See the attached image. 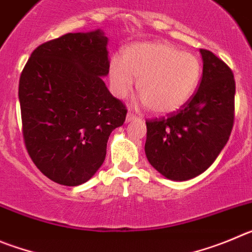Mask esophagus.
Wrapping results in <instances>:
<instances>
[{
	"instance_id": "obj_1",
	"label": "esophagus",
	"mask_w": 252,
	"mask_h": 252,
	"mask_svg": "<svg viewBox=\"0 0 252 252\" xmlns=\"http://www.w3.org/2000/svg\"><path fill=\"white\" fill-rule=\"evenodd\" d=\"M138 119H139V118L137 117V115L134 114V113H131V112H128L126 113V121L128 122H134V121H138Z\"/></svg>"
}]
</instances>
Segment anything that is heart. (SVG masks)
I'll return each instance as SVG.
<instances>
[{
	"label": "heart",
	"instance_id": "heart-1",
	"mask_svg": "<svg viewBox=\"0 0 252 252\" xmlns=\"http://www.w3.org/2000/svg\"><path fill=\"white\" fill-rule=\"evenodd\" d=\"M202 65L196 55L165 42H143L126 47L121 61L113 60L109 80L118 98H126L137 79V93L157 114L182 108L196 92Z\"/></svg>",
	"mask_w": 252,
	"mask_h": 252
}]
</instances>
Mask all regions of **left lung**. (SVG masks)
I'll return each mask as SVG.
<instances>
[{"mask_svg":"<svg viewBox=\"0 0 252 252\" xmlns=\"http://www.w3.org/2000/svg\"><path fill=\"white\" fill-rule=\"evenodd\" d=\"M199 53L202 79L193 96L177 112L146 122L147 158L172 181L203 173L226 146L233 126L236 85L232 70L208 50Z\"/></svg>","mask_w":252,"mask_h":252,"instance_id":"left-lung-1","label":"left lung"}]
</instances>
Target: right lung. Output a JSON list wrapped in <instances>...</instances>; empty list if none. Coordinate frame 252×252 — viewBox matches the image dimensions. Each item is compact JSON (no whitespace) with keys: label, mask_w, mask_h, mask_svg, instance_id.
<instances>
[{"label":"right lung","mask_w":252,"mask_h":252,"mask_svg":"<svg viewBox=\"0 0 252 252\" xmlns=\"http://www.w3.org/2000/svg\"><path fill=\"white\" fill-rule=\"evenodd\" d=\"M106 45L100 30L66 33L36 47L20 76L25 146L59 185L89 181L105 159L110 133L126 121V105L103 81Z\"/></svg>","instance_id":"obj_1"}]
</instances>
